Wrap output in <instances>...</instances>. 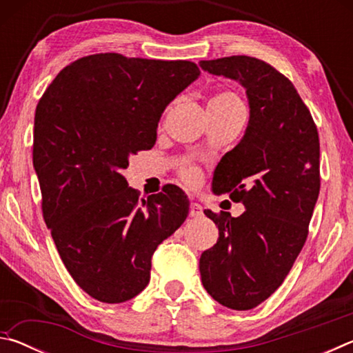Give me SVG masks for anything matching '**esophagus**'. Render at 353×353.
<instances>
[{"label": "esophagus", "mask_w": 353, "mask_h": 353, "mask_svg": "<svg viewBox=\"0 0 353 353\" xmlns=\"http://www.w3.org/2000/svg\"><path fill=\"white\" fill-rule=\"evenodd\" d=\"M190 216L191 218H201L202 216V207L196 202H191L190 204Z\"/></svg>", "instance_id": "34e87169"}]
</instances>
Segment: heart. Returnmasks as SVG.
I'll return each instance as SVG.
<instances>
[{
	"label": "heart",
	"instance_id": "1",
	"mask_svg": "<svg viewBox=\"0 0 353 353\" xmlns=\"http://www.w3.org/2000/svg\"><path fill=\"white\" fill-rule=\"evenodd\" d=\"M207 109L216 112H244L241 99L234 92H219L208 101ZM185 183L198 185L201 181V172L194 166H185L181 171Z\"/></svg>",
	"mask_w": 353,
	"mask_h": 353
}]
</instances>
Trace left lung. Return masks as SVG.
Returning <instances> with one entry per match:
<instances>
[{"label": "left lung", "instance_id": "8db88e82", "mask_svg": "<svg viewBox=\"0 0 353 353\" xmlns=\"http://www.w3.org/2000/svg\"><path fill=\"white\" fill-rule=\"evenodd\" d=\"M199 65L240 82L250 109L244 137L221 159L212 183L246 212H204L219 238L201 255V279L221 305L250 310L283 283L305 244L321 188L319 135L292 82L270 63L230 56Z\"/></svg>", "mask_w": 353, "mask_h": 353}]
</instances>
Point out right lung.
Returning a JSON list of instances; mask_svg holds the SVG:
<instances>
[{
	"mask_svg": "<svg viewBox=\"0 0 353 353\" xmlns=\"http://www.w3.org/2000/svg\"><path fill=\"white\" fill-rule=\"evenodd\" d=\"M199 74L190 61L101 52L65 67L39 101L32 162L45 223L71 277L99 302L140 294L154 250L188 216L181 188L139 199L123 170L155 145L166 105Z\"/></svg>",
	"mask_w": 353,
	"mask_h": 353,
	"instance_id": "1",
	"label": "right lung"
}]
</instances>
